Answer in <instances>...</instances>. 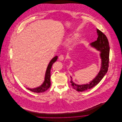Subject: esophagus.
I'll use <instances>...</instances> for the list:
<instances>
[{"instance_id": "esophagus-1", "label": "esophagus", "mask_w": 122, "mask_h": 122, "mask_svg": "<svg viewBox=\"0 0 122 122\" xmlns=\"http://www.w3.org/2000/svg\"><path fill=\"white\" fill-rule=\"evenodd\" d=\"M59 60L60 61H63L64 60V56L62 55H61L59 57Z\"/></svg>"}]
</instances>
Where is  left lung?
Returning <instances> with one entry per match:
<instances>
[{
  "mask_svg": "<svg viewBox=\"0 0 122 122\" xmlns=\"http://www.w3.org/2000/svg\"><path fill=\"white\" fill-rule=\"evenodd\" d=\"M97 32L98 36L97 40L92 43L90 45L98 51L101 52L100 56L102 59L101 70L98 74L92 81L90 82L89 84L85 85H78L76 84L73 82L72 79H71L72 77L70 76L71 86L74 89L78 92L86 91L96 86L103 78L108 70L110 49L108 41L106 35L101 30L97 29Z\"/></svg>",
  "mask_w": 122,
  "mask_h": 122,
  "instance_id": "1",
  "label": "left lung"
}]
</instances>
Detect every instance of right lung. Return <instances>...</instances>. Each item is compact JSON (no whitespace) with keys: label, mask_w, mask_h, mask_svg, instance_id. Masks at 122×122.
Returning a JSON list of instances; mask_svg holds the SVG:
<instances>
[{"label":"right lung","mask_w":122,"mask_h":122,"mask_svg":"<svg viewBox=\"0 0 122 122\" xmlns=\"http://www.w3.org/2000/svg\"><path fill=\"white\" fill-rule=\"evenodd\" d=\"M57 58H58L57 56H55L52 58V60L49 62L46 70L45 77V81L43 83V84L39 87L35 88H32V89L27 88V89L34 92L40 93V92H43L46 91L47 89L49 88V87H50V86H51V81H50L51 69L52 68V66L53 63H54L57 61Z\"/></svg>","instance_id":"add662e5"}]
</instances>
